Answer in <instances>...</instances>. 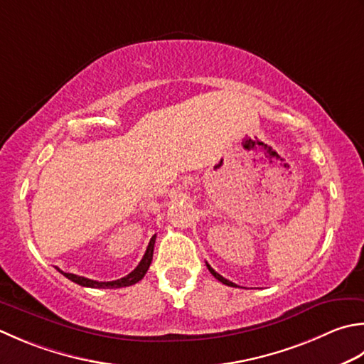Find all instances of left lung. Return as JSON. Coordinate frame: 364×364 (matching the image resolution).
<instances>
[{"mask_svg":"<svg viewBox=\"0 0 364 364\" xmlns=\"http://www.w3.org/2000/svg\"><path fill=\"white\" fill-rule=\"evenodd\" d=\"M206 267H208V269H210V273H211L213 276H215L218 281H220V282H223V284H225V286H230V287H238V286H237V284H233L232 281H229V279H225V277H223V276H220L219 273H216V272H215V269H213V268H211V267L208 265V263H206Z\"/></svg>","mask_w":364,"mask_h":364,"instance_id":"8db88e82","label":"left lung"}]
</instances>
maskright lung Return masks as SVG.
<instances>
[{"label": "right lung", "instance_id": "add662e5", "mask_svg": "<svg viewBox=\"0 0 364 364\" xmlns=\"http://www.w3.org/2000/svg\"><path fill=\"white\" fill-rule=\"evenodd\" d=\"M154 243H156V235H153L151 240H149L148 247L145 251V255L141 257L140 263L137 265V268L131 272L127 276L121 277V279L117 281H109V282H99V281H92L88 279V277H83V276H77L73 273H64L58 268V272L61 274H64L70 279L73 282L78 284V286H83V287H91V289H119V287H127V286H132V284H137L139 281L144 279V276L146 274L149 265H151V260H153V251H154Z\"/></svg>", "mask_w": 364, "mask_h": 364}]
</instances>
